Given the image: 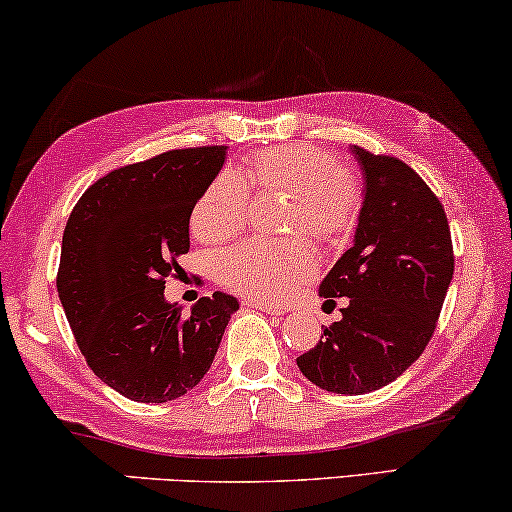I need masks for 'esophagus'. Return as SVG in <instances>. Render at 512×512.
Returning a JSON list of instances; mask_svg holds the SVG:
<instances>
[{"label":"esophagus","instance_id":"esophagus-1","mask_svg":"<svg viewBox=\"0 0 512 512\" xmlns=\"http://www.w3.org/2000/svg\"><path fill=\"white\" fill-rule=\"evenodd\" d=\"M244 305L254 307V310H261L265 314H284V307L272 305V303H263V300H247V303H244Z\"/></svg>","mask_w":512,"mask_h":512}]
</instances>
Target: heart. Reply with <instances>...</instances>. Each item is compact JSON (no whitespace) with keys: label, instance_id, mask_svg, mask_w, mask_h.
Returning <instances> with one entry per match:
<instances>
[{"label":"heart","instance_id":"1","mask_svg":"<svg viewBox=\"0 0 512 512\" xmlns=\"http://www.w3.org/2000/svg\"><path fill=\"white\" fill-rule=\"evenodd\" d=\"M249 193L286 195L282 230L293 240H249L216 258V279L251 300L279 303L310 282L317 258L303 237L317 244L352 233L361 212V184L354 170L312 144H275L251 153L240 172H221L195 202L193 233L223 242L247 226Z\"/></svg>","mask_w":512,"mask_h":512}]
</instances>
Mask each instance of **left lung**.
<instances>
[{"label":"left lung","mask_w":512,"mask_h":512,"mask_svg":"<svg viewBox=\"0 0 512 512\" xmlns=\"http://www.w3.org/2000/svg\"><path fill=\"white\" fill-rule=\"evenodd\" d=\"M363 170L354 247L340 256L319 296L347 298L342 319L298 356L307 380L333 394L387 387L429 345L454 275L445 209L403 160L352 146Z\"/></svg>","instance_id":"obj_1"}]
</instances>
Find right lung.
<instances>
[{"instance_id":"1","label":"right lung","mask_w":512,"mask_h":512,"mask_svg":"<svg viewBox=\"0 0 512 512\" xmlns=\"http://www.w3.org/2000/svg\"><path fill=\"white\" fill-rule=\"evenodd\" d=\"M228 146L174 149L97 179L62 235L58 296L90 370L118 394L165 403L212 366L237 298L214 291L191 314L165 300L188 254V221Z\"/></svg>"}]
</instances>
